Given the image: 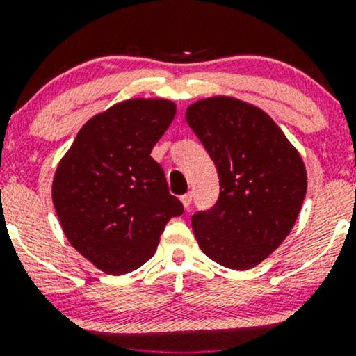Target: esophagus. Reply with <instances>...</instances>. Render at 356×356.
Listing matches in <instances>:
<instances>
[{"instance_id":"1","label":"esophagus","mask_w":356,"mask_h":356,"mask_svg":"<svg viewBox=\"0 0 356 356\" xmlns=\"http://www.w3.org/2000/svg\"><path fill=\"white\" fill-rule=\"evenodd\" d=\"M181 202H182V206L186 207H191V204H192V194L191 192H187V194H184V195H181Z\"/></svg>"}]
</instances>
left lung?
Returning <instances> with one entry per match:
<instances>
[{"label":"left lung","mask_w":356,"mask_h":356,"mask_svg":"<svg viewBox=\"0 0 356 356\" xmlns=\"http://www.w3.org/2000/svg\"><path fill=\"white\" fill-rule=\"evenodd\" d=\"M186 118L220 186L218 202L192 216L199 248L220 266L254 268L295 226L308 186L303 161L275 120L246 102L211 97Z\"/></svg>","instance_id":"left-lung-1"}]
</instances>
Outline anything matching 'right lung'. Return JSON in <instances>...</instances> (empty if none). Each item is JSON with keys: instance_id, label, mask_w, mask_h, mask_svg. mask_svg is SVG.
Returning a JSON list of instances; mask_svg holds the SVG:
<instances>
[{"instance_id": "1", "label": "right lung", "mask_w": 356, "mask_h": 356, "mask_svg": "<svg viewBox=\"0 0 356 356\" xmlns=\"http://www.w3.org/2000/svg\"><path fill=\"white\" fill-rule=\"evenodd\" d=\"M174 115L165 99L120 102L81 127L56 167L51 195L61 229L107 275L147 263L165 224L184 212L150 157Z\"/></svg>"}]
</instances>
